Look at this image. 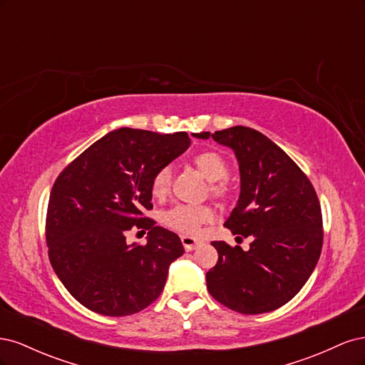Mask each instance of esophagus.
Listing matches in <instances>:
<instances>
[{"instance_id": "34e87169", "label": "esophagus", "mask_w": 365, "mask_h": 365, "mask_svg": "<svg viewBox=\"0 0 365 365\" xmlns=\"http://www.w3.org/2000/svg\"><path fill=\"white\" fill-rule=\"evenodd\" d=\"M181 242H182L185 251H193L197 245H200V240H196L190 236H181Z\"/></svg>"}]
</instances>
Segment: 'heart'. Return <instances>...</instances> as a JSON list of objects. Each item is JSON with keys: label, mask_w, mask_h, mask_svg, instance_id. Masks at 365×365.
Instances as JSON below:
<instances>
[{"label": "heart", "mask_w": 365, "mask_h": 365, "mask_svg": "<svg viewBox=\"0 0 365 365\" xmlns=\"http://www.w3.org/2000/svg\"><path fill=\"white\" fill-rule=\"evenodd\" d=\"M195 168L207 181H210V193L217 200H227L230 195V187L224 181L228 175L227 161L217 152L205 150L197 153L193 158ZM172 185V169L169 165L158 169L150 180V193L157 200H161L169 193ZM213 217L212 208L205 205H175L161 215L164 225L180 233L193 235L202 224Z\"/></svg>", "instance_id": "obj_1"}]
</instances>
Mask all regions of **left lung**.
Listing matches in <instances>:
<instances>
[{"label": "left lung", "instance_id": "1", "mask_svg": "<svg viewBox=\"0 0 365 365\" xmlns=\"http://www.w3.org/2000/svg\"><path fill=\"white\" fill-rule=\"evenodd\" d=\"M193 137H213L233 149L240 195L225 227L252 239L248 251L212 242L219 259L205 275L207 289L245 315L279 309L303 288L322 254L323 217L314 185L288 153L256 129L233 126Z\"/></svg>", "mask_w": 365, "mask_h": 365}]
</instances>
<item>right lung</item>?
Wrapping results in <instances>:
<instances>
[{"label":"right lung","mask_w":365,"mask_h":365,"mask_svg":"<svg viewBox=\"0 0 365 365\" xmlns=\"http://www.w3.org/2000/svg\"><path fill=\"white\" fill-rule=\"evenodd\" d=\"M190 146L185 132L120 128L65 168L50 193L46 239L54 272L77 302L108 317L137 314L160 297L169 267L184 254L178 235L143 216L150 180ZM146 246L125 244L132 227Z\"/></svg>","instance_id":"obj_1"}]
</instances>
